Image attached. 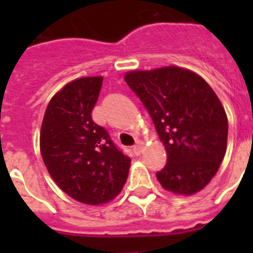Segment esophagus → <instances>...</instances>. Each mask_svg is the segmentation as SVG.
Masks as SVG:
<instances>
[{
  "label": "esophagus",
  "instance_id": "1",
  "mask_svg": "<svg viewBox=\"0 0 253 253\" xmlns=\"http://www.w3.org/2000/svg\"><path fill=\"white\" fill-rule=\"evenodd\" d=\"M132 152H134L135 155H140L143 152V144L140 142H138L136 144H135L134 147H132Z\"/></svg>",
  "mask_w": 253,
  "mask_h": 253
}]
</instances>
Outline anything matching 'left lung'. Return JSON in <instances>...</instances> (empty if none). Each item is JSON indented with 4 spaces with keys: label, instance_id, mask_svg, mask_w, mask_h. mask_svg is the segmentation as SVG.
<instances>
[{
    "label": "left lung",
    "instance_id": "obj_1",
    "mask_svg": "<svg viewBox=\"0 0 253 253\" xmlns=\"http://www.w3.org/2000/svg\"><path fill=\"white\" fill-rule=\"evenodd\" d=\"M125 80L166 147L159 182L176 194L200 192L215 176L227 147V115L219 98L202 77L177 67L132 71Z\"/></svg>",
    "mask_w": 253,
    "mask_h": 253
}]
</instances>
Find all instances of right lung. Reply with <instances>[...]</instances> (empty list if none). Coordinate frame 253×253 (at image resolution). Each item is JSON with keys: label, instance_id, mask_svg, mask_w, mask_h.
<instances>
[{"label": "right lung", "instance_id": "add662e5", "mask_svg": "<svg viewBox=\"0 0 253 253\" xmlns=\"http://www.w3.org/2000/svg\"><path fill=\"white\" fill-rule=\"evenodd\" d=\"M103 77H83L49 101L41 130V154L57 186L73 200L105 204L126 182L131 159L93 122Z\"/></svg>", "mask_w": 253, "mask_h": 253}]
</instances>
